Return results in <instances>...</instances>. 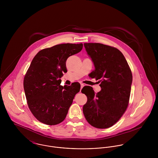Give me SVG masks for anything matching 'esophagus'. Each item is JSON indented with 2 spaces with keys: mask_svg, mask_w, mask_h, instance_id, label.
Masks as SVG:
<instances>
[{
  "mask_svg": "<svg viewBox=\"0 0 158 158\" xmlns=\"http://www.w3.org/2000/svg\"><path fill=\"white\" fill-rule=\"evenodd\" d=\"M84 86H85V85H84V84H82V83L81 84V89H82V88L84 87Z\"/></svg>",
  "mask_w": 158,
  "mask_h": 158,
  "instance_id": "34e87169",
  "label": "esophagus"
}]
</instances>
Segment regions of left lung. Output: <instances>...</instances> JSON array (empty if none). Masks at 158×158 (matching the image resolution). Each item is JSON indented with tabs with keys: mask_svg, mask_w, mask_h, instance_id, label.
I'll use <instances>...</instances> for the list:
<instances>
[{
	"mask_svg": "<svg viewBox=\"0 0 158 158\" xmlns=\"http://www.w3.org/2000/svg\"><path fill=\"white\" fill-rule=\"evenodd\" d=\"M84 46L95 68L90 77L100 80L102 89L95 94L91 87L82 89L88 98L83 112L92 126L110 128L128 107L132 73L125 56L117 48L100 43H85Z\"/></svg>",
	"mask_w": 158,
	"mask_h": 158,
	"instance_id": "obj_1",
	"label": "left lung"
}]
</instances>
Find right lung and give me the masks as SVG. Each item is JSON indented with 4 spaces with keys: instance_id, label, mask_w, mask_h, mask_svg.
<instances>
[{
    "instance_id": "right-lung-1",
    "label": "right lung",
    "mask_w": 158,
    "mask_h": 158,
    "mask_svg": "<svg viewBox=\"0 0 158 158\" xmlns=\"http://www.w3.org/2000/svg\"><path fill=\"white\" fill-rule=\"evenodd\" d=\"M83 46L58 44L41 50L33 58L24 77L23 88L29 109L40 122L55 125L65 119L80 85L76 82L63 86L60 78L67 72V59Z\"/></svg>"
}]
</instances>
